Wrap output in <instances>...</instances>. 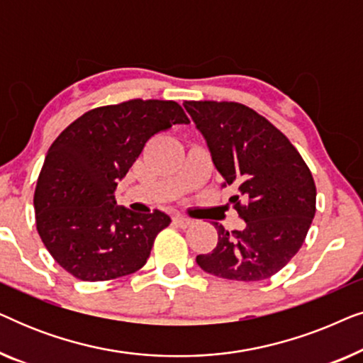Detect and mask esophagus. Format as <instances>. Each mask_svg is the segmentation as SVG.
Segmentation results:
<instances>
[{"label":"esophagus","mask_w":363,"mask_h":363,"mask_svg":"<svg viewBox=\"0 0 363 363\" xmlns=\"http://www.w3.org/2000/svg\"><path fill=\"white\" fill-rule=\"evenodd\" d=\"M173 223H175V225L180 226V228H188L190 225H193V220H191V218L177 215V216H173Z\"/></svg>","instance_id":"esophagus-1"}]
</instances>
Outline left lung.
Here are the masks:
<instances>
[{"mask_svg":"<svg viewBox=\"0 0 363 363\" xmlns=\"http://www.w3.org/2000/svg\"><path fill=\"white\" fill-rule=\"evenodd\" d=\"M245 230L218 231L216 247L198 255L205 272L231 281H262L301 250L315 215V183L301 153L269 121L238 102L185 101Z\"/></svg>","mask_w":363,"mask_h":363,"instance_id":"8db88e82","label":"left lung"}]
</instances>
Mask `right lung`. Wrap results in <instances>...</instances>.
Masks as SVG:
<instances>
[{
    "label": "right lung",
    "instance_id": "1",
    "mask_svg": "<svg viewBox=\"0 0 363 363\" xmlns=\"http://www.w3.org/2000/svg\"><path fill=\"white\" fill-rule=\"evenodd\" d=\"M190 123L173 101L133 99L92 108L64 128L39 173L34 210L51 256L81 281H108L145 264L167 213H135L116 201L117 183L148 138Z\"/></svg>",
    "mask_w": 363,
    "mask_h": 363
}]
</instances>
